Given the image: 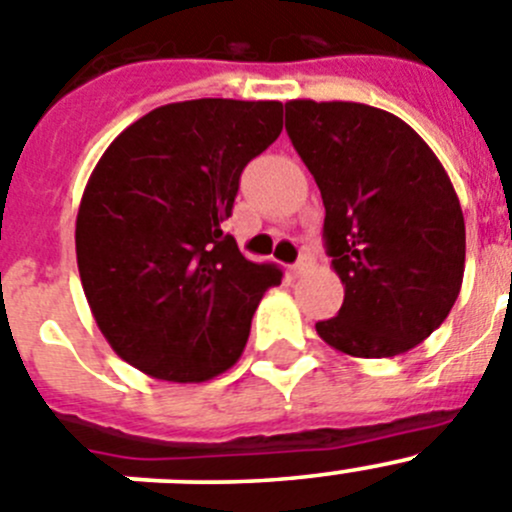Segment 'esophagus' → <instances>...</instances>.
<instances>
[{
	"label": "esophagus",
	"instance_id": "obj_1",
	"mask_svg": "<svg viewBox=\"0 0 512 512\" xmlns=\"http://www.w3.org/2000/svg\"><path fill=\"white\" fill-rule=\"evenodd\" d=\"M310 265H313V260H310V255H308V252H303V255H300V260L295 262L293 267H290V272H293L295 278H300V275H303V272L308 270Z\"/></svg>",
	"mask_w": 512,
	"mask_h": 512
}]
</instances>
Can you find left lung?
<instances>
[{"instance_id":"left-lung-1","label":"left lung","mask_w":512,"mask_h":512,"mask_svg":"<svg viewBox=\"0 0 512 512\" xmlns=\"http://www.w3.org/2000/svg\"><path fill=\"white\" fill-rule=\"evenodd\" d=\"M285 131L321 189L343 305L315 331L336 351L391 358L450 315L465 217L450 176L409 123L348 100H288Z\"/></svg>"}]
</instances>
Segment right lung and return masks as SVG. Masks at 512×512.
<instances>
[{
	"label": "right lung",
	"mask_w": 512,
	"mask_h": 512,
	"mask_svg": "<svg viewBox=\"0 0 512 512\" xmlns=\"http://www.w3.org/2000/svg\"><path fill=\"white\" fill-rule=\"evenodd\" d=\"M280 131V100H184L131 123L95 164L75 222L80 283L105 341L151 379L232 369L280 285L222 232L242 169Z\"/></svg>",
	"instance_id": "1"
}]
</instances>
